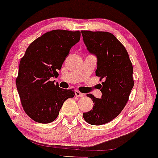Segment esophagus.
<instances>
[{
  "mask_svg": "<svg viewBox=\"0 0 158 158\" xmlns=\"http://www.w3.org/2000/svg\"><path fill=\"white\" fill-rule=\"evenodd\" d=\"M75 95H76V97H78V98H81V97H84L85 96L84 94L79 92V91H77V90H76V91H75Z\"/></svg>",
  "mask_w": 158,
  "mask_h": 158,
  "instance_id": "1",
  "label": "esophagus"
}]
</instances>
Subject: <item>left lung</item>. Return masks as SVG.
<instances>
[{"mask_svg":"<svg viewBox=\"0 0 158 158\" xmlns=\"http://www.w3.org/2000/svg\"><path fill=\"white\" fill-rule=\"evenodd\" d=\"M82 35L87 50L97 58L95 74L103 79L101 98L87 94L94 106L83 118L88 124L101 125L113 120L125 106L134 85L133 66L126 48L111 33L82 31Z\"/></svg>","mask_w":158,"mask_h":158,"instance_id":"1","label":"left lung"}]
</instances>
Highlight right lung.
<instances>
[{"instance_id":"1","label":"right lung","mask_w":158,"mask_h":158,"mask_svg":"<svg viewBox=\"0 0 158 158\" xmlns=\"http://www.w3.org/2000/svg\"><path fill=\"white\" fill-rule=\"evenodd\" d=\"M80 31L53 30L30 44L21 59L16 83L24 110L36 122L48 124L57 118L64 102L73 98V89H63L52 82L71 48L79 41Z\"/></svg>"}]
</instances>
